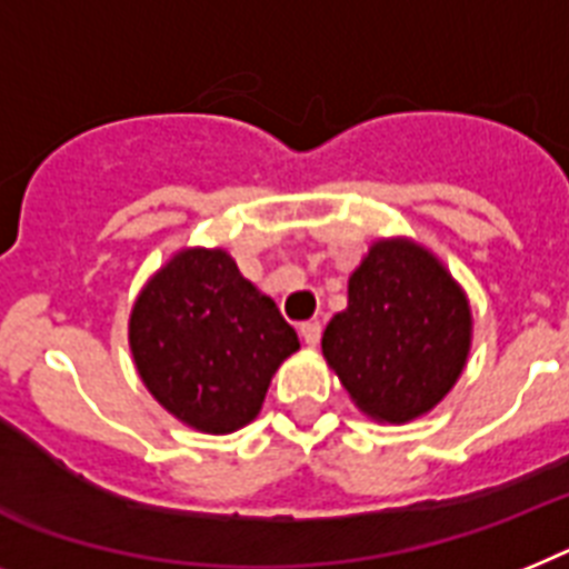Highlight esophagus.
Returning <instances> with one entry per match:
<instances>
[{
	"instance_id": "34e87169",
	"label": "esophagus",
	"mask_w": 569,
	"mask_h": 569,
	"mask_svg": "<svg viewBox=\"0 0 569 569\" xmlns=\"http://www.w3.org/2000/svg\"><path fill=\"white\" fill-rule=\"evenodd\" d=\"M299 335H302V340L308 342V346H317L319 337H322V322H319V319L302 322V326H299Z\"/></svg>"
}]
</instances>
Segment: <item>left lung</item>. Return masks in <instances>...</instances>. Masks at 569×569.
Returning <instances> with one entry per match:
<instances>
[{
  "label": "left lung",
  "instance_id": "left-lung-1",
  "mask_svg": "<svg viewBox=\"0 0 569 569\" xmlns=\"http://www.w3.org/2000/svg\"><path fill=\"white\" fill-rule=\"evenodd\" d=\"M471 351V305L445 264L410 238H380L349 276V305L322 355L375 421L407 425L459 380Z\"/></svg>",
  "mask_w": 569,
  "mask_h": 569
}]
</instances>
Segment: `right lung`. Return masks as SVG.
<instances>
[{
  "instance_id": "obj_1",
  "label": "right lung",
  "mask_w": 569,
  "mask_h": 569,
  "mask_svg": "<svg viewBox=\"0 0 569 569\" xmlns=\"http://www.w3.org/2000/svg\"><path fill=\"white\" fill-rule=\"evenodd\" d=\"M299 337L227 250H180L136 296L130 351L148 392L200 433H234Z\"/></svg>"
}]
</instances>
